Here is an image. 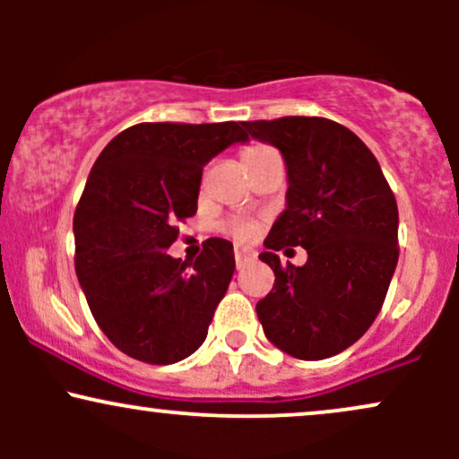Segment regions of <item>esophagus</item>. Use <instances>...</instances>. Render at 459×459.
I'll list each match as a JSON object with an SVG mask.
<instances>
[{"label":"esophagus","mask_w":459,"mask_h":459,"mask_svg":"<svg viewBox=\"0 0 459 459\" xmlns=\"http://www.w3.org/2000/svg\"><path fill=\"white\" fill-rule=\"evenodd\" d=\"M250 250H244V247H235V263H237V267H241L244 265V263L250 259Z\"/></svg>","instance_id":"1"}]
</instances>
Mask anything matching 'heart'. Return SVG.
I'll return each instance as SVG.
<instances>
[{"mask_svg":"<svg viewBox=\"0 0 459 459\" xmlns=\"http://www.w3.org/2000/svg\"><path fill=\"white\" fill-rule=\"evenodd\" d=\"M270 151H273V149H270V146H265V144H250L241 151V161L247 163V161L256 160V157L265 155V152H270ZM222 230L226 235L235 237V239H239V241H250L252 237L259 233V222H256V220H250V218H233V220H229V222L222 224Z\"/></svg>","mask_w":459,"mask_h":459,"instance_id":"obj_1","label":"heart"}]
</instances>
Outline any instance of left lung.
Listing matches in <instances>:
<instances>
[{
	"mask_svg": "<svg viewBox=\"0 0 459 459\" xmlns=\"http://www.w3.org/2000/svg\"><path fill=\"white\" fill-rule=\"evenodd\" d=\"M287 163V209L259 259L273 270L256 304L267 339L299 360H324L354 345L380 313L397 267V200L376 155L354 131L319 116L244 123ZM302 245V268L275 252Z\"/></svg>",
	"mask_w": 459,
	"mask_h": 459,
	"instance_id": "8db88e82",
	"label": "left lung"
}]
</instances>
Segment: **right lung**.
Instances as JSON below:
<instances>
[{"instance_id":"1","label":"right lung","mask_w":459,"mask_h":459,"mask_svg":"<svg viewBox=\"0 0 459 459\" xmlns=\"http://www.w3.org/2000/svg\"><path fill=\"white\" fill-rule=\"evenodd\" d=\"M244 123H140L94 161L79 198L75 272L99 328L149 365L183 360L207 339L235 272L233 244L212 237L196 261L172 259L177 222L198 209L203 168Z\"/></svg>"}]
</instances>
